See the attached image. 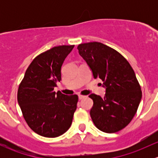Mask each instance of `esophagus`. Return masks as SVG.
Here are the masks:
<instances>
[{
    "label": "esophagus",
    "mask_w": 158,
    "mask_h": 158,
    "mask_svg": "<svg viewBox=\"0 0 158 158\" xmlns=\"http://www.w3.org/2000/svg\"><path fill=\"white\" fill-rule=\"evenodd\" d=\"M85 98V95H79V99H82V98Z\"/></svg>",
    "instance_id": "obj_1"
}]
</instances>
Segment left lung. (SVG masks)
<instances>
[{
    "instance_id": "1",
    "label": "left lung",
    "mask_w": 158,
    "mask_h": 158,
    "mask_svg": "<svg viewBox=\"0 0 158 158\" xmlns=\"http://www.w3.org/2000/svg\"><path fill=\"white\" fill-rule=\"evenodd\" d=\"M77 49L94 78L101 79L106 88L104 98L89 95L93 100L92 122L103 132L119 131L132 120L142 96L135 72L122 54L102 43L81 44Z\"/></svg>"
}]
</instances>
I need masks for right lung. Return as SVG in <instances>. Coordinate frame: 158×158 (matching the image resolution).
I'll return each instance as SVG.
<instances>
[{
  "label": "right lung",
  "mask_w": 158,
  "mask_h": 158,
  "mask_svg": "<svg viewBox=\"0 0 158 158\" xmlns=\"http://www.w3.org/2000/svg\"><path fill=\"white\" fill-rule=\"evenodd\" d=\"M74 45L58 46L35 57L20 82L17 101L23 118L34 132L56 138L71 126L78 95L53 91L61 80V67Z\"/></svg>",
  "instance_id": "right-lung-1"
}]
</instances>
